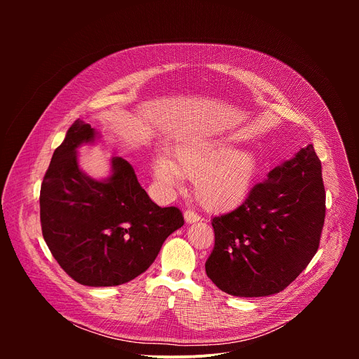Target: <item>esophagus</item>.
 Listing matches in <instances>:
<instances>
[{"label": "esophagus", "mask_w": 359, "mask_h": 359, "mask_svg": "<svg viewBox=\"0 0 359 359\" xmlns=\"http://www.w3.org/2000/svg\"><path fill=\"white\" fill-rule=\"evenodd\" d=\"M184 220H186V223H197V222L201 220V217L197 213H194L193 210H186L184 212Z\"/></svg>", "instance_id": "1"}]
</instances>
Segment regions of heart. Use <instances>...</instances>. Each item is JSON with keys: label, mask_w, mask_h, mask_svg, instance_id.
Instances as JSON below:
<instances>
[{"label": "heart", "mask_w": 359, "mask_h": 359, "mask_svg": "<svg viewBox=\"0 0 359 359\" xmlns=\"http://www.w3.org/2000/svg\"><path fill=\"white\" fill-rule=\"evenodd\" d=\"M259 158L252 150L234 149L227 139L191 136L175 146L173 158H159L151 175L165 194L182 186L183 176L193 179L196 198L210 210H227L248 194Z\"/></svg>", "instance_id": "obj_1"}]
</instances>
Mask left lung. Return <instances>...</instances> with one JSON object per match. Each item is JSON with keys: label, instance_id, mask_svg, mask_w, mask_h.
<instances>
[{"label": "left lung", "instance_id": "obj_1", "mask_svg": "<svg viewBox=\"0 0 359 359\" xmlns=\"http://www.w3.org/2000/svg\"><path fill=\"white\" fill-rule=\"evenodd\" d=\"M324 219L321 161L309 144L255 184L237 209L212 220L206 274L230 295L277 294L316 255Z\"/></svg>", "mask_w": 359, "mask_h": 359}]
</instances>
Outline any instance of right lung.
<instances>
[{"label": "right lung", "mask_w": 359, "mask_h": 359, "mask_svg": "<svg viewBox=\"0 0 359 359\" xmlns=\"http://www.w3.org/2000/svg\"><path fill=\"white\" fill-rule=\"evenodd\" d=\"M97 135L78 119L55 149L41 184V226L69 277L82 285L114 287L144 273L184 220L177 208L150 200L123 158L111 159L107 179L83 173L76 150Z\"/></svg>", "instance_id": "add662e5"}]
</instances>
